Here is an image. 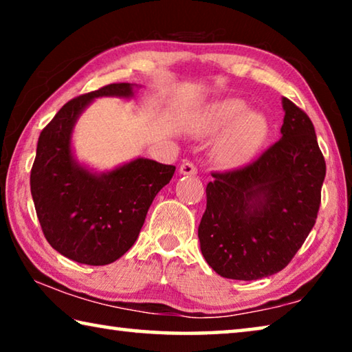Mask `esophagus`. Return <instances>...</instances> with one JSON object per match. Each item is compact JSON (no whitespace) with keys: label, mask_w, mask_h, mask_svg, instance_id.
<instances>
[{"label":"esophagus","mask_w":352,"mask_h":352,"mask_svg":"<svg viewBox=\"0 0 352 352\" xmlns=\"http://www.w3.org/2000/svg\"><path fill=\"white\" fill-rule=\"evenodd\" d=\"M195 172H197V168L192 163H183L180 166V174L182 175H195Z\"/></svg>","instance_id":"1"}]
</instances>
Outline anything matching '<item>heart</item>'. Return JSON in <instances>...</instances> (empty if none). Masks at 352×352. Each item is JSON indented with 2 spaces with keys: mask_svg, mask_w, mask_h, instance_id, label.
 I'll list each match as a JSON object with an SVG mask.
<instances>
[{
  "mask_svg": "<svg viewBox=\"0 0 352 352\" xmlns=\"http://www.w3.org/2000/svg\"><path fill=\"white\" fill-rule=\"evenodd\" d=\"M199 130L206 136L217 135L212 160L222 169H239L252 162L269 135L264 113L248 109L241 98L214 100L201 113Z\"/></svg>",
  "mask_w": 352,
  "mask_h": 352,
  "instance_id": "heart-1",
  "label": "heart"
}]
</instances>
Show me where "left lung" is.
Returning <instances> with one entry per match:
<instances>
[{"label":"left lung","mask_w":352,"mask_h":352,"mask_svg":"<svg viewBox=\"0 0 352 352\" xmlns=\"http://www.w3.org/2000/svg\"><path fill=\"white\" fill-rule=\"evenodd\" d=\"M281 138L252 164L212 174L200 250L220 276L253 281L281 272L314 228L326 163L314 124L283 98Z\"/></svg>","instance_id":"left-lung-1"}]
</instances>
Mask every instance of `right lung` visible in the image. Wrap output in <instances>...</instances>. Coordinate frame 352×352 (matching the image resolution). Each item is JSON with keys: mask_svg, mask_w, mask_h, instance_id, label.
I'll return each instance as SVG.
<instances>
[{"mask_svg": "<svg viewBox=\"0 0 352 352\" xmlns=\"http://www.w3.org/2000/svg\"><path fill=\"white\" fill-rule=\"evenodd\" d=\"M140 85L111 83L65 104L41 130L31 170V194L46 241L68 259L107 265L138 239L146 214L175 166L133 158L98 172L77 160V119L98 98L132 99Z\"/></svg>", "mask_w": 352, "mask_h": 352, "instance_id": "right-lung-1", "label": "right lung"}]
</instances>
